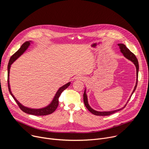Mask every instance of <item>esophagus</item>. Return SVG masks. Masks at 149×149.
<instances>
[{
  "mask_svg": "<svg viewBox=\"0 0 149 149\" xmlns=\"http://www.w3.org/2000/svg\"><path fill=\"white\" fill-rule=\"evenodd\" d=\"M75 79H81V80H84V78L82 77H79V76H77L75 77Z\"/></svg>",
  "mask_w": 149,
  "mask_h": 149,
  "instance_id": "esophagus-1",
  "label": "esophagus"
}]
</instances>
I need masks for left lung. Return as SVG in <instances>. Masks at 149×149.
<instances>
[{"label":"left lung","instance_id":"obj_1","mask_svg":"<svg viewBox=\"0 0 149 149\" xmlns=\"http://www.w3.org/2000/svg\"><path fill=\"white\" fill-rule=\"evenodd\" d=\"M118 46H119V48H120V52L123 54V55H124V56H125L127 59H129L130 61H131L132 62H133L134 64L136 66V77H137V79H136V86L134 88V90L128 100V101H129L130 98H131L132 94H133V93L135 91L136 89V87H137V81H138V73H139V62H138V60L137 59V58L136 57L135 55L134 54H133L128 48H127L125 45L124 44H118ZM83 97H84V104L85 105H86V107H87V109L93 114L95 115V116H109V115H111L116 112H117L118 111H120L121 110H123L125 106H126V104H127V102H128V101H127V102L126 103V104L123 107H122L121 109H118V110H113V111H96L94 109H93L88 104V98H87V95L86 94V88H85V91H84V95H83Z\"/></svg>","mask_w":149,"mask_h":149}]
</instances>
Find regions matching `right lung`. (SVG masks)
Listing matches in <instances>:
<instances>
[{
  "label": "right lung",
  "instance_id": "obj_1",
  "mask_svg": "<svg viewBox=\"0 0 149 149\" xmlns=\"http://www.w3.org/2000/svg\"><path fill=\"white\" fill-rule=\"evenodd\" d=\"M31 43H32V41H27L24 44L22 45V46L20 47V48L10 58L9 63H8V88H9V91L10 94V95L12 96L13 99L15 100L17 105H19V108L22 110L24 112L29 114H32L34 116H45V115H48L52 113H54L55 110L57 109L59 101H58V98L62 93L63 90H65L66 88H67L71 84V82H69L67 84L63 85V86L61 87L57 92L56 93L53 100L49 104H48L47 106L41 109H31L27 107H25V106L23 105L22 104H20L14 97L13 94L12 93L11 90H10V84H9V72H10V67L12 63L18 58H19L21 55H22L29 48V47L31 45Z\"/></svg>",
  "mask_w": 149,
  "mask_h": 149
}]
</instances>
